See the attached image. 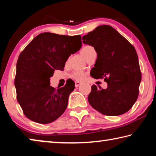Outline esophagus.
<instances>
[{
	"instance_id": "1",
	"label": "esophagus",
	"mask_w": 156,
	"mask_h": 156,
	"mask_svg": "<svg viewBox=\"0 0 156 156\" xmlns=\"http://www.w3.org/2000/svg\"><path fill=\"white\" fill-rule=\"evenodd\" d=\"M80 84H81V83H80V82L76 81L75 83V87H78L80 86Z\"/></svg>"
}]
</instances>
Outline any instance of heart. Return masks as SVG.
I'll use <instances>...</instances> for the list:
<instances>
[{
	"label": "heart",
	"mask_w": 156,
	"mask_h": 156,
	"mask_svg": "<svg viewBox=\"0 0 156 156\" xmlns=\"http://www.w3.org/2000/svg\"><path fill=\"white\" fill-rule=\"evenodd\" d=\"M95 52H96V51H95L94 48L91 45L84 46L81 49V54L86 60L93 53ZM72 77L78 81H82L85 78L86 73L82 72V71H75V72H73L72 73Z\"/></svg>",
	"instance_id": "obj_1"
}]
</instances>
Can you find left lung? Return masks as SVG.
<instances>
[{"instance_id": "obj_1", "label": "left lung", "mask_w": 156, "mask_h": 156, "mask_svg": "<svg viewBox=\"0 0 156 156\" xmlns=\"http://www.w3.org/2000/svg\"><path fill=\"white\" fill-rule=\"evenodd\" d=\"M84 44L94 47L97 60L91 76L107 83L106 89L92 85L91 106L106 115H120L133 107L141 82L138 54L134 47L109 25H100L84 35Z\"/></svg>"}]
</instances>
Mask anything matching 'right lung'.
Wrapping results in <instances>:
<instances>
[{
  "instance_id": "right-lung-1",
  "label": "right lung",
  "mask_w": 156,
  "mask_h": 156,
  "mask_svg": "<svg viewBox=\"0 0 156 156\" xmlns=\"http://www.w3.org/2000/svg\"><path fill=\"white\" fill-rule=\"evenodd\" d=\"M81 36L44 32L36 36L18 56L14 80L16 98L25 115L41 124L58 119L67 107L75 83L50 86L55 69L63 70L71 54L80 50Z\"/></svg>"
}]
</instances>
